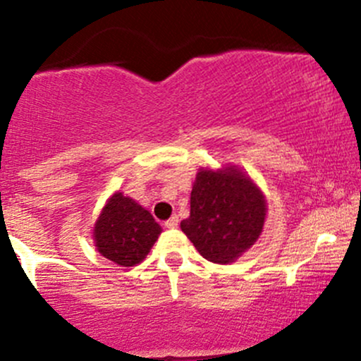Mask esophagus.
<instances>
[{"instance_id": "esophagus-1", "label": "esophagus", "mask_w": 361, "mask_h": 361, "mask_svg": "<svg viewBox=\"0 0 361 361\" xmlns=\"http://www.w3.org/2000/svg\"><path fill=\"white\" fill-rule=\"evenodd\" d=\"M164 227H168V229H176V227H178V217H176V215H173L171 219H168V221L164 222Z\"/></svg>"}]
</instances>
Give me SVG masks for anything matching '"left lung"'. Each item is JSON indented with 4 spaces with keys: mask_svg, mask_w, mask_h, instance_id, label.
Instances as JSON below:
<instances>
[{
    "mask_svg": "<svg viewBox=\"0 0 361 361\" xmlns=\"http://www.w3.org/2000/svg\"><path fill=\"white\" fill-rule=\"evenodd\" d=\"M264 217L267 200L246 173L235 166L200 169L181 231L205 259L227 264L256 243Z\"/></svg>",
    "mask_w": 361,
    "mask_h": 361,
    "instance_id": "1",
    "label": "left lung"
}]
</instances>
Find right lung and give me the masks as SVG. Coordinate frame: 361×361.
I'll use <instances>...</instances> for the list:
<instances>
[{"mask_svg": "<svg viewBox=\"0 0 361 361\" xmlns=\"http://www.w3.org/2000/svg\"><path fill=\"white\" fill-rule=\"evenodd\" d=\"M161 234L151 212L123 193H114L93 229L94 246L120 267H135L147 256Z\"/></svg>", "mask_w": 361, "mask_h": 361, "instance_id": "1", "label": "right lung"}]
</instances>
